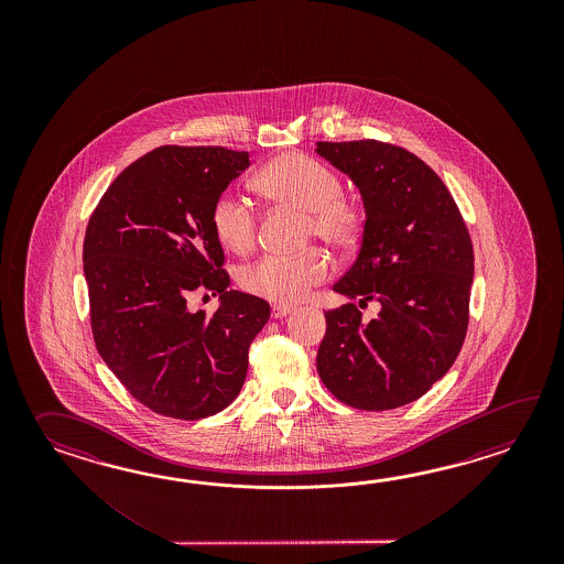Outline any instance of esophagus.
I'll use <instances>...</instances> for the list:
<instances>
[{
  "label": "esophagus",
  "instance_id": "esophagus-1",
  "mask_svg": "<svg viewBox=\"0 0 564 564\" xmlns=\"http://www.w3.org/2000/svg\"><path fill=\"white\" fill-rule=\"evenodd\" d=\"M292 311H294V306H290V304H274L272 306V316L274 318H282V316H286Z\"/></svg>",
  "mask_w": 564,
  "mask_h": 564
}]
</instances>
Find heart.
Segmentation results:
<instances>
[{"mask_svg":"<svg viewBox=\"0 0 564 564\" xmlns=\"http://www.w3.org/2000/svg\"><path fill=\"white\" fill-rule=\"evenodd\" d=\"M253 187L268 202L286 205L306 214L304 238L321 240L336 252L359 246L367 228V209L359 197L343 193V180L335 169L304 153H286L270 161L253 180ZM260 216L240 193L217 195L212 207V228L217 240L231 252H250L258 240ZM328 276V262L321 250L299 256L268 253L238 270V284L246 292L276 300L299 302L308 290Z\"/></svg>","mask_w":564,"mask_h":564,"instance_id":"1","label":"heart"}]
</instances>
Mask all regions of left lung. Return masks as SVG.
Instances as JSON below:
<instances>
[{"instance_id":"8db88e82","label":"left lung","mask_w":564,"mask_h":564,"mask_svg":"<svg viewBox=\"0 0 564 564\" xmlns=\"http://www.w3.org/2000/svg\"><path fill=\"white\" fill-rule=\"evenodd\" d=\"M357 183L367 209L357 262L335 284L359 304L324 312L316 369L350 408L387 411L425 395L466 340L474 246L444 181L420 156L377 139L316 147Z\"/></svg>"}]
</instances>
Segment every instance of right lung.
Instances as JSON below:
<instances>
[{
  "label": "right lung",
  "instance_id": "obj_1",
  "mask_svg": "<svg viewBox=\"0 0 564 564\" xmlns=\"http://www.w3.org/2000/svg\"><path fill=\"white\" fill-rule=\"evenodd\" d=\"M246 151L163 144L110 183L88 219L86 284L95 345L144 408L195 421L228 408L248 372L265 300L228 290L212 207L241 171ZM219 293L214 315L188 311Z\"/></svg>",
  "mask_w": 564,
  "mask_h": 564
}]
</instances>
